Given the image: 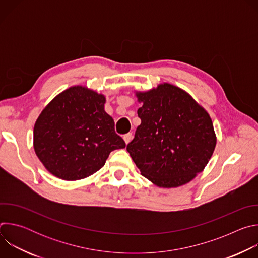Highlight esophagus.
<instances>
[{"label": "esophagus", "mask_w": 258, "mask_h": 258, "mask_svg": "<svg viewBox=\"0 0 258 258\" xmlns=\"http://www.w3.org/2000/svg\"><path fill=\"white\" fill-rule=\"evenodd\" d=\"M132 138H133V135H132V133H128V134H125L124 136H123V140H124V142H125V144H128L130 142H131V140H132Z\"/></svg>", "instance_id": "obj_1"}]
</instances>
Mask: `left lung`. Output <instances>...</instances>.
<instances>
[{
	"mask_svg": "<svg viewBox=\"0 0 258 258\" xmlns=\"http://www.w3.org/2000/svg\"><path fill=\"white\" fill-rule=\"evenodd\" d=\"M141 124L126 150L143 176L162 188L189 182L216 144L210 116L185 91L163 84L137 94Z\"/></svg>",
	"mask_w": 258,
	"mask_h": 258,
	"instance_id": "1",
	"label": "left lung"
}]
</instances>
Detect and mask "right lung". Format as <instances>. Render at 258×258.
<instances>
[{"label":"right lung","mask_w":258,"mask_h":258,"mask_svg":"<svg viewBox=\"0 0 258 258\" xmlns=\"http://www.w3.org/2000/svg\"><path fill=\"white\" fill-rule=\"evenodd\" d=\"M104 104L103 95L72 87L43 110L34 124L33 146L52 174L66 180L85 178L104 166L110 152L124 148Z\"/></svg>","instance_id":"right-lung-1"}]
</instances>
